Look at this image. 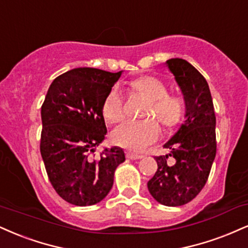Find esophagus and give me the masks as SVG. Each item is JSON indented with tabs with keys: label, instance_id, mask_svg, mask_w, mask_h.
Wrapping results in <instances>:
<instances>
[{
	"label": "esophagus",
	"instance_id": "obj_1",
	"mask_svg": "<svg viewBox=\"0 0 248 248\" xmlns=\"http://www.w3.org/2000/svg\"><path fill=\"white\" fill-rule=\"evenodd\" d=\"M126 157L128 159H132V160H135V159H141L143 156L141 155H136V154H133L130 153V151H126Z\"/></svg>",
	"mask_w": 248,
	"mask_h": 248
}]
</instances>
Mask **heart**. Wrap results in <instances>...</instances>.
<instances>
[{"mask_svg":"<svg viewBox=\"0 0 248 248\" xmlns=\"http://www.w3.org/2000/svg\"><path fill=\"white\" fill-rule=\"evenodd\" d=\"M130 88L148 98L144 105V115H153L165 127H173L180 121L184 113L183 100L168 93V86L155 76H142L130 83ZM103 114L106 120L115 122L124 115V97L118 86H112L103 101ZM160 128L154 118L134 120L126 119L119 124L111 134L115 144L130 151L145 150L159 139Z\"/></svg>","mask_w":248,"mask_h":248,"instance_id":"heart-1","label":"heart"}]
</instances>
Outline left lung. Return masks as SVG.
I'll return each mask as SVG.
<instances>
[{
    "label": "left lung",
    "mask_w": 248,
    "mask_h": 248,
    "mask_svg": "<svg viewBox=\"0 0 248 248\" xmlns=\"http://www.w3.org/2000/svg\"><path fill=\"white\" fill-rule=\"evenodd\" d=\"M169 69L184 93L186 120L164 148L171 154L156 157L158 169L148 189L156 201L168 207L184 205L207 183L216 156V116L207 80L184 59H170ZM176 159L169 166L167 158Z\"/></svg>",
    "instance_id": "left-lung-1"
}]
</instances>
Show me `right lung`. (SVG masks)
Wrapping results in <instances>:
<instances>
[{"label":"right lung","mask_w":248,"mask_h":248,"mask_svg":"<svg viewBox=\"0 0 248 248\" xmlns=\"http://www.w3.org/2000/svg\"><path fill=\"white\" fill-rule=\"evenodd\" d=\"M121 73L76 68L56 77L45 97L40 154L53 188L71 204L100 202L124 162L118 147L93 155L107 133L103 101Z\"/></svg>","instance_id":"obj_1"}]
</instances>
